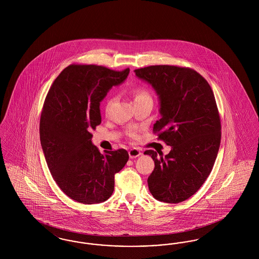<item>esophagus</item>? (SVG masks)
Instances as JSON below:
<instances>
[{
	"label": "esophagus",
	"mask_w": 259,
	"mask_h": 259,
	"mask_svg": "<svg viewBox=\"0 0 259 259\" xmlns=\"http://www.w3.org/2000/svg\"><path fill=\"white\" fill-rule=\"evenodd\" d=\"M128 153H129V157H130L131 159L136 158V157H139L140 155H142V152L140 151V149L136 148H131V149L128 151Z\"/></svg>",
	"instance_id": "esophagus-1"
}]
</instances>
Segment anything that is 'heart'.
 <instances>
[{
    "label": "heart",
    "mask_w": 259,
    "mask_h": 259,
    "mask_svg": "<svg viewBox=\"0 0 259 259\" xmlns=\"http://www.w3.org/2000/svg\"><path fill=\"white\" fill-rule=\"evenodd\" d=\"M133 96H134V103L138 102V101H142V100H146V99H151L149 94L148 93L147 90L143 89V88H136L135 90L133 91ZM111 101L110 100L108 103V107L111 105Z\"/></svg>",
    "instance_id": "heart-1"
}]
</instances>
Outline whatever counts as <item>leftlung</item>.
<instances>
[{
    "instance_id": "left-lung-1",
    "label": "left lung",
    "mask_w": 259,
    "mask_h": 259,
    "mask_svg": "<svg viewBox=\"0 0 259 259\" xmlns=\"http://www.w3.org/2000/svg\"><path fill=\"white\" fill-rule=\"evenodd\" d=\"M135 74L157 94L161 118L153 131L172 148L165 157L151 149L145 151L155 165L148 189L161 202H183L205 183L220 149L222 126L213 92L189 68L157 65L135 70Z\"/></svg>"
}]
</instances>
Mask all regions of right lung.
Returning a JSON list of instances; mask_svg holds the SVG:
<instances>
[{
    "instance_id": "add662e5",
    "label": "right lung",
    "mask_w": 259,
    "mask_h": 259,
    "mask_svg": "<svg viewBox=\"0 0 259 259\" xmlns=\"http://www.w3.org/2000/svg\"><path fill=\"white\" fill-rule=\"evenodd\" d=\"M129 72L70 65L47 95L39 121L40 145L53 180L76 202L97 204L108 200L114 189V175L129 159L122 148L102 154L90 133L102 120L100 103Z\"/></svg>"
}]
</instances>
